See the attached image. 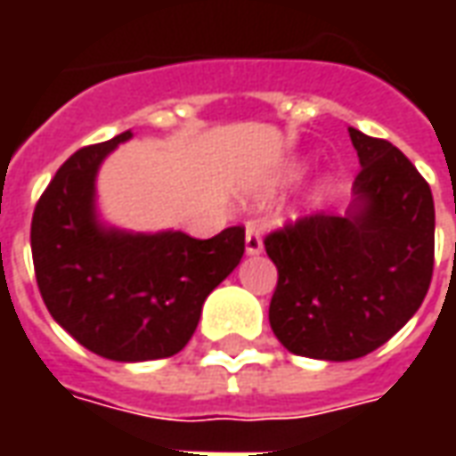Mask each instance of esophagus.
<instances>
[{"mask_svg": "<svg viewBox=\"0 0 456 456\" xmlns=\"http://www.w3.org/2000/svg\"><path fill=\"white\" fill-rule=\"evenodd\" d=\"M264 251V239H261V229L256 224H247V254L256 256Z\"/></svg>", "mask_w": 456, "mask_h": 456, "instance_id": "1", "label": "esophagus"}]
</instances>
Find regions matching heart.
I'll list each match as a JSON object with an SVG mask.
<instances>
[{"label":"heart","instance_id":"b5f03b06","mask_svg":"<svg viewBox=\"0 0 456 456\" xmlns=\"http://www.w3.org/2000/svg\"><path fill=\"white\" fill-rule=\"evenodd\" d=\"M297 173H300V168H290V173H288V178H286V180H296V178H297Z\"/></svg>","mask_w":456,"mask_h":456}]
</instances>
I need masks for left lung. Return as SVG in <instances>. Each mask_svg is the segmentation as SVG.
Segmentation results:
<instances>
[{
	"label": "left lung",
	"mask_w": 456,
	"mask_h": 456,
	"mask_svg": "<svg viewBox=\"0 0 456 456\" xmlns=\"http://www.w3.org/2000/svg\"><path fill=\"white\" fill-rule=\"evenodd\" d=\"M362 163L344 217L310 215L266 237L278 268L268 322L288 352L325 362L366 356L391 339L428 296L435 202L393 146L349 126Z\"/></svg>",
	"instance_id": "obj_1"
}]
</instances>
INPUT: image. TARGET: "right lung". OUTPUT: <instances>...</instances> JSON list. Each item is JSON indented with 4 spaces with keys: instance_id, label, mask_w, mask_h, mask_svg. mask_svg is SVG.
I'll return each mask as SVG.
<instances>
[{
    "instance_id": "add662e5",
    "label": "right lung",
    "mask_w": 456,
    "mask_h": 456,
    "mask_svg": "<svg viewBox=\"0 0 456 456\" xmlns=\"http://www.w3.org/2000/svg\"><path fill=\"white\" fill-rule=\"evenodd\" d=\"M129 139L124 131L75 151L31 219L36 283L48 313L85 349L126 363L178 354L198 327L205 297L244 256L241 227L212 239L104 227L94 208L97 170Z\"/></svg>"
}]
</instances>
